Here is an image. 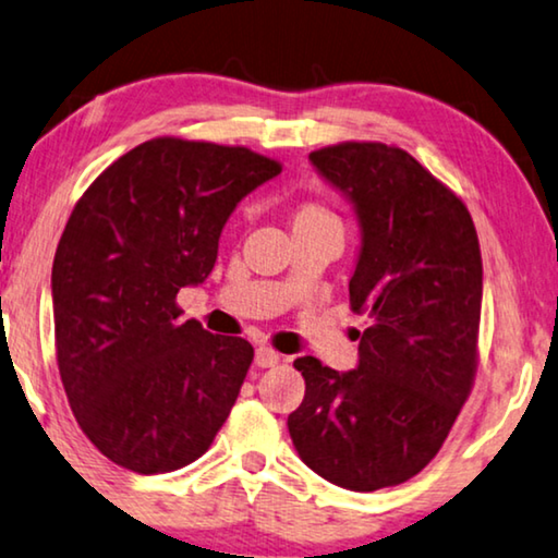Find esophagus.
I'll list each match as a JSON object with an SVG mask.
<instances>
[{
  "label": "esophagus",
  "mask_w": 558,
  "mask_h": 558,
  "mask_svg": "<svg viewBox=\"0 0 558 558\" xmlns=\"http://www.w3.org/2000/svg\"><path fill=\"white\" fill-rule=\"evenodd\" d=\"M281 362V354L277 352V350H271V347H259V350H256V365L259 367H274V365H279Z\"/></svg>",
  "instance_id": "34e87169"
}]
</instances>
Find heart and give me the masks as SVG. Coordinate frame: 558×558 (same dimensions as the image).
<instances>
[{"label":"heart","mask_w":558,"mask_h":558,"mask_svg":"<svg viewBox=\"0 0 558 558\" xmlns=\"http://www.w3.org/2000/svg\"><path fill=\"white\" fill-rule=\"evenodd\" d=\"M327 219H335V216L319 204H302L294 211V226L296 223H317V221H327Z\"/></svg>","instance_id":"obj_1"}]
</instances>
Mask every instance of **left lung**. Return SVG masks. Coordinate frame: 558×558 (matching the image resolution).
<instances>
[{
    "label": "left lung",
    "mask_w": 558,
    "mask_h": 558,
    "mask_svg": "<svg viewBox=\"0 0 558 558\" xmlns=\"http://www.w3.org/2000/svg\"><path fill=\"white\" fill-rule=\"evenodd\" d=\"M310 160L362 223L350 310L367 314L350 373L299 357L296 453L350 490L400 486L438 456L478 369L483 262L463 201L408 150L344 141Z\"/></svg>",
    "instance_id": "obj_1"
}]
</instances>
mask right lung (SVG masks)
I'll use <instances>...</instances> for the list:
<instances>
[{
	"mask_svg": "<svg viewBox=\"0 0 558 558\" xmlns=\"http://www.w3.org/2000/svg\"><path fill=\"white\" fill-rule=\"evenodd\" d=\"M281 163L246 145L145 141L72 208L52 264L64 395L95 448L153 475L211 448L254 347L181 319L175 296L216 264L226 219Z\"/></svg>",
	"mask_w": 558,
	"mask_h": 558,
	"instance_id": "right-lung-1",
	"label": "right lung"
}]
</instances>
